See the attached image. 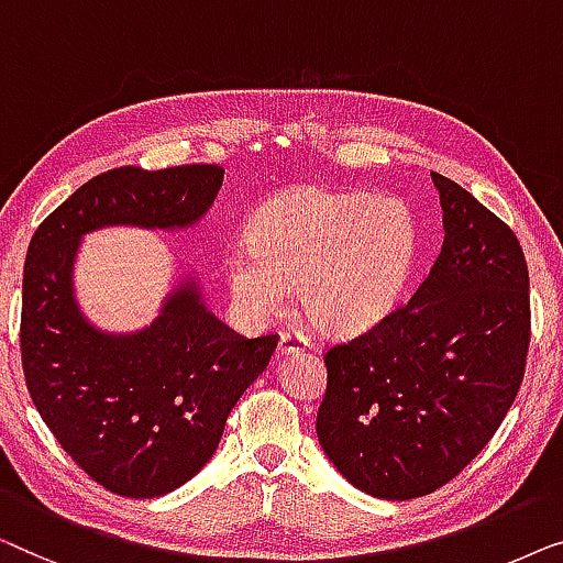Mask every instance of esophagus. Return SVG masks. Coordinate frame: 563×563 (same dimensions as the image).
I'll return each mask as SVG.
<instances>
[{"instance_id":"esophagus-1","label":"esophagus","mask_w":563,"mask_h":563,"mask_svg":"<svg viewBox=\"0 0 563 563\" xmlns=\"http://www.w3.org/2000/svg\"><path fill=\"white\" fill-rule=\"evenodd\" d=\"M311 342H308L306 336L300 334H290V331H285L278 342V357H288V354H298V352H306Z\"/></svg>"}]
</instances>
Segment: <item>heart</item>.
Listing matches in <instances>:
<instances>
[{
    "mask_svg": "<svg viewBox=\"0 0 563 563\" xmlns=\"http://www.w3.org/2000/svg\"><path fill=\"white\" fill-rule=\"evenodd\" d=\"M413 213L393 196L292 188L224 255V275L247 319L280 313L292 285L300 311L327 334H357L390 311L416 260Z\"/></svg>",
    "mask_w": 563,
    "mask_h": 563,
    "instance_id": "1",
    "label": "heart"
}]
</instances>
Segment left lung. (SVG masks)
I'll list each match as a JSON object with an SVG mask.
<instances>
[{"instance_id":"1","label":"left lung","mask_w":563,"mask_h":563,"mask_svg":"<svg viewBox=\"0 0 563 563\" xmlns=\"http://www.w3.org/2000/svg\"><path fill=\"white\" fill-rule=\"evenodd\" d=\"M443 244L406 306L327 352L316 433L339 474L379 500L446 485L516 400L530 342L528 265L512 229L431 173Z\"/></svg>"}]
</instances>
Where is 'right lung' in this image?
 Here are the masks:
<instances>
[{
    "mask_svg": "<svg viewBox=\"0 0 563 563\" xmlns=\"http://www.w3.org/2000/svg\"><path fill=\"white\" fill-rule=\"evenodd\" d=\"M221 180L219 165L114 168L78 188L30 240L20 323L30 398L66 454L114 495L161 497L201 472L278 336L229 329L191 273L145 329L93 327L76 300V255L84 234L104 227H194Z\"/></svg>",
    "mask_w": 563,
    "mask_h": 563,
    "instance_id": "right-lung-1",
    "label": "right lung"
}]
</instances>
